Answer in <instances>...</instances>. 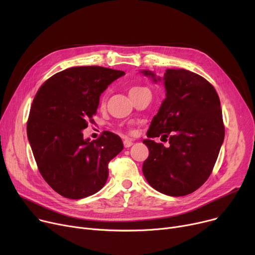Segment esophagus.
<instances>
[{
  "mask_svg": "<svg viewBox=\"0 0 255 255\" xmlns=\"http://www.w3.org/2000/svg\"><path fill=\"white\" fill-rule=\"evenodd\" d=\"M132 144H133V142H132L131 139H129V138L124 139V146H125V148H130Z\"/></svg>",
  "mask_w": 255,
  "mask_h": 255,
  "instance_id": "1",
  "label": "esophagus"
}]
</instances>
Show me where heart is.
<instances>
[{
    "label": "heart",
    "instance_id": "obj_1",
    "mask_svg": "<svg viewBox=\"0 0 255 255\" xmlns=\"http://www.w3.org/2000/svg\"><path fill=\"white\" fill-rule=\"evenodd\" d=\"M142 89H145V88H143V87H132V88L130 89L129 93H132V92H137V91L142 90Z\"/></svg>",
    "mask_w": 255,
    "mask_h": 255
}]
</instances>
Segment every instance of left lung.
<instances>
[{"mask_svg": "<svg viewBox=\"0 0 255 255\" xmlns=\"http://www.w3.org/2000/svg\"><path fill=\"white\" fill-rule=\"evenodd\" d=\"M155 83L161 78L141 71ZM165 99L146 132L149 157L142 164L145 180L157 191L184 196L210 177L224 139L219 96L206 78L185 69H167ZM168 140L167 148L151 138Z\"/></svg>", "mask_w": 255, "mask_h": 255, "instance_id": "8db88e82", "label": "left lung"}]
</instances>
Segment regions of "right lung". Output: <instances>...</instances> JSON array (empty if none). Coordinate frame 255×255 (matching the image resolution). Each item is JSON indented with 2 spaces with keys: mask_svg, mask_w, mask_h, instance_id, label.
I'll return each mask as SVG.
<instances>
[{
  "mask_svg": "<svg viewBox=\"0 0 255 255\" xmlns=\"http://www.w3.org/2000/svg\"><path fill=\"white\" fill-rule=\"evenodd\" d=\"M124 71L100 66L71 67L49 77L33 100L26 133L38 169L64 197L98 192L109 178V163L124 145L113 132L95 140L83 130L93 123L100 95Z\"/></svg>",
  "mask_w": 255,
  "mask_h": 255,
  "instance_id": "add662e5",
  "label": "right lung"
}]
</instances>
